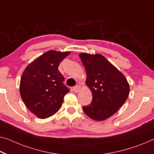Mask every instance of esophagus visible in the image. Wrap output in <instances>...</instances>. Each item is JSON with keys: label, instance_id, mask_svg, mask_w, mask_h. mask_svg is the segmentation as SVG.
<instances>
[{"label": "esophagus", "instance_id": "obj_1", "mask_svg": "<svg viewBox=\"0 0 154 154\" xmlns=\"http://www.w3.org/2000/svg\"><path fill=\"white\" fill-rule=\"evenodd\" d=\"M80 90V85H76V86L74 87V91L75 93H79Z\"/></svg>", "mask_w": 154, "mask_h": 154}]
</instances>
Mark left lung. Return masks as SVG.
I'll return each mask as SVG.
<instances>
[{"instance_id":"obj_1","label":"left lung","mask_w":154,"mask_h":154,"mask_svg":"<svg viewBox=\"0 0 154 154\" xmlns=\"http://www.w3.org/2000/svg\"><path fill=\"white\" fill-rule=\"evenodd\" d=\"M87 73L85 84L92 93V101L82 109L96 121L107 119L124 105L129 84L124 74L101 54L80 53Z\"/></svg>"}]
</instances>
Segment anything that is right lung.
Here are the masks:
<instances>
[{
    "label": "right lung",
    "mask_w": 154,
    "mask_h": 154,
    "mask_svg": "<svg viewBox=\"0 0 154 154\" xmlns=\"http://www.w3.org/2000/svg\"><path fill=\"white\" fill-rule=\"evenodd\" d=\"M70 51L49 50L26 67L20 82V94L31 112L41 119L51 116L61 107L69 91L63 84L58 66Z\"/></svg>",
    "instance_id": "right-lung-1"
}]
</instances>
